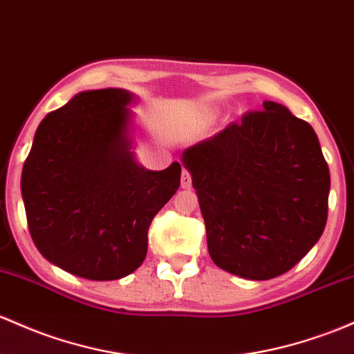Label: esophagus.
I'll use <instances>...</instances> for the list:
<instances>
[{"instance_id": "1", "label": "esophagus", "mask_w": 354, "mask_h": 354, "mask_svg": "<svg viewBox=\"0 0 354 354\" xmlns=\"http://www.w3.org/2000/svg\"><path fill=\"white\" fill-rule=\"evenodd\" d=\"M192 186V174L188 169L181 171V188H189Z\"/></svg>"}]
</instances>
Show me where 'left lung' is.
I'll list each match as a JSON object with an SVG mask.
<instances>
[{
    "label": "left lung",
    "instance_id": "obj_1",
    "mask_svg": "<svg viewBox=\"0 0 354 354\" xmlns=\"http://www.w3.org/2000/svg\"><path fill=\"white\" fill-rule=\"evenodd\" d=\"M183 165L220 269L250 281L274 279L324 232L328 162L310 124L281 104L266 100L262 111L188 147Z\"/></svg>",
    "mask_w": 354,
    "mask_h": 354
}]
</instances>
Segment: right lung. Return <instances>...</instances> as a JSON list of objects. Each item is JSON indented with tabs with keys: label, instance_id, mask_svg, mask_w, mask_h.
<instances>
[{
	"label": "right lung",
	"instance_id": "right-lung-1",
	"mask_svg": "<svg viewBox=\"0 0 354 354\" xmlns=\"http://www.w3.org/2000/svg\"><path fill=\"white\" fill-rule=\"evenodd\" d=\"M133 94L80 92L46 114L23 165L21 195L35 245L79 277L114 281L147 254V230L178 192L181 165H138L131 151Z\"/></svg>",
	"mask_w": 354,
	"mask_h": 354
}]
</instances>
